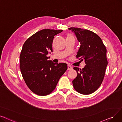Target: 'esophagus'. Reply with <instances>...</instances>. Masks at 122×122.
Returning a JSON list of instances; mask_svg holds the SVG:
<instances>
[{
  "label": "esophagus",
  "mask_w": 122,
  "mask_h": 122,
  "mask_svg": "<svg viewBox=\"0 0 122 122\" xmlns=\"http://www.w3.org/2000/svg\"><path fill=\"white\" fill-rule=\"evenodd\" d=\"M72 69V67L70 66V65H68L67 66V70H71Z\"/></svg>",
  "instance_id": "34e87169"
}]
</instances>
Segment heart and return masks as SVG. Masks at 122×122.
<instances>
[{"mask_svg": "<svg viewBox=\"0 0 122 122\" xmlns=\"http://www.w3.org/2000/svg\"><path fill=\"white\" fill-rule=\"evenodd\" d=\"M68 36H72L71 35H68Z\"/></svg>", "mask_w": 122, "mask_h": 122, "instance_id": "heart-1", "label": "heart"}]
</instances>
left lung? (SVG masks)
<instances>
[{
  "mask_svg": "<svg viewBox=\"0 0 122 122\" xmlns=\"http://www.w3.org/2000/svg\"><path fill=\"white\" fill-rule=\"evenodd\" d=\"M75 33L80 46L76 57L85 61L82 69L74 67L77 76L72 81L74 89L80 94L89 95L101 86L108 65L107 50L101 38L94 32L81 28L70 27Z\"/></svg>",
  "mask_w": 122,
  "mask_h": 122,
  "instance_id": "obj_1",
  "label": "left lung"
}]
</instances>
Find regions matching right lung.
<instances>
[{"mask_svg":"<svg viewBox=\"0 0 122 122\" xmlns=\"http://www.w3.org/2000/svg\"><path fill=\"white\" fill-rule=\"evenodd\" d=\"M62 31L42 30L28 38L23 45L19 56L21 74L27 86L37 95L51 94L67 69L65 63L55 64L47 56L52 52L53 38Z\"/></svg>","mask_w":122,"mask_h":122,"instance_id":"right-lung-1","label":"right lung"}]
</instances>
